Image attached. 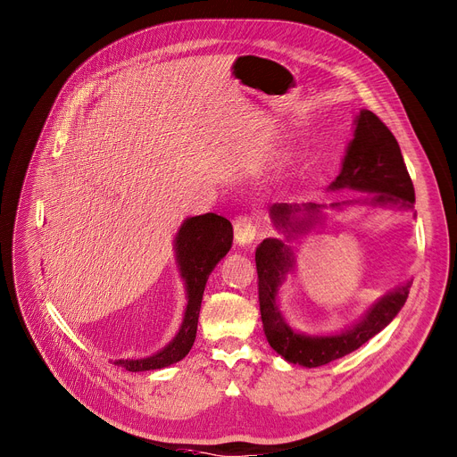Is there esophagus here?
Listing matches in <instances>:
<instances>
[{"mask_svg":"<svg viewBox=\"0 0 457 457\" xmlns=\"http://www.w3.org/2000/svg\"><path fill=\"white\" fill-rule=\"evenodd\" d=\"M258 232L260 230H258V225L253 216L244 213V216H237L234 220V237H236L237 245H241V247L251 245L253 241L258 237Z\"/></svg>","mask_w":457,"mask_h":457,"instance_id":"1","label":"esophagus"}]
</instances>
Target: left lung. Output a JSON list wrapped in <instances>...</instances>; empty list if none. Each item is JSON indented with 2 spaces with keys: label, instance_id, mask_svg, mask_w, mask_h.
Listing matches in <instances>:
<instances>
[{
  "label": "left lung",
  "instance_id": "left-lung-1",
  "mask_svg": "<svg viewBox=\"0 0 457 457\" xmlns=\"http://www.w3.org/2000/svg\"><path fill=\"white\" fill-rule=\"evenodd\" d=\"M354 138L346 147L343 166L328 190H343L351 187L358 192L372 194L370 199L361 203L396 206L400 210H411L415 203L413 182L402 158L400 147L393 132L386 123L370 111H361L354 121ZM360 203V201H356ZM351 204V203H341ZM334 203L332 208H341ZM323 204L304 203L289 204L277 203L270 213L277 228H282L291 237L310 228L319 220ZM295 253L287 244L277 237H265L256 249V271H258V301L260 313L267 341L286 361L299 363L303 367H320L337 358L351 354L370 337L382 332L396 313L404 306L411 282L398 286L391 293L384 295L374 303L356 325L334 336H304L295 332L282 317L277 295L278 287L286 280V275L293 271Z\"/></svg>",
  "mask_w": 457,
  "mask_h": 457
}]
</instances>
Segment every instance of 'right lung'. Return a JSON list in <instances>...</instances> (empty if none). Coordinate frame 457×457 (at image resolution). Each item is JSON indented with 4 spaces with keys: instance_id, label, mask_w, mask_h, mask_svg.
Wrapping results in <instances>:
<instances>
[{
    "instance_id": "right-lung-1",
    "label": "right lung",
    "mask_w": 457,
    "mask_h": 457,
    "mask_svg": "<svg viewBox=\"0 0 457 457\" xmlns=\"http://www.w3.org/2000/svg\"><path fill=\"white\" fill-rule=\"evenodd\" d=\"M232 247V225L228 220L218 213H204V216L187 218L177 232L175 253L180 277L186 284L187 304L184 312L182 325L177 336L162 348V351L140 360H116L114 365L125 367L127 370H154L180 361L195 341L199 310L206 280L213 267Z\"/></svg>"
}]
</instances>
